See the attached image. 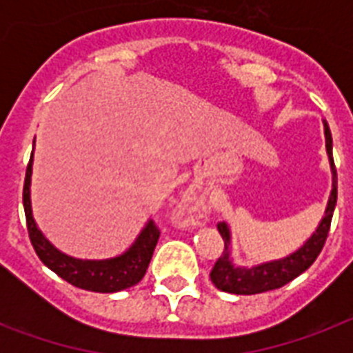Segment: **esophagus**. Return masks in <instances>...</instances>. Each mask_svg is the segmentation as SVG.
<instances>
[{
    "label": "esophagus",
    "mask_w": 353,
    "mask_h": 353,
    "mask_svg": "<svg viewBox=\"0 0 353 353\" xmlns=\"http://www.w3.org/2000/svg\"><path fill=\"white\" fill-rule=\"evenodd\" d=\"M183 207L187 210H196L198 209V203H196V194L187 192L183 196Z\"/></svg>",
    "instance_id": "34e87169"
}]
</instances>
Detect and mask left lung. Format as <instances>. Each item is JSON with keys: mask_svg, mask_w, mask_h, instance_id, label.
Returning a JSON list of instances; mask_svg holds the SVG:
<instances>
[{"mask_svg": "<svg viewBox=\"0 0 353 353\" xmlns=\"http://www.w3.org/2000/svg\"><path fill=\"white\" fill-rule=\"evenodd\" d=\"M324 135H326V152H328L334 183H332V194H330L328 207L324 212V218L319 223L317 231L313 232L312 238L290 256L271 260V262L258 263L252 268H236L229 258V243H231V232L227 223H218V231L225 241V251L218 260L214 268L210 271L212 284L221 291L234 293V295H256L263 291L279 290L282 285L290 284L299 274H302L312 265L323 251L326 238H328L330 225H332V216H334L335 203H337V170H335L334 157H332V132H330L328 122L324 121Z\"/></svg>", "mask_w": 353, "mask_h": 353, "instance_id": "obj_1", "label": "left lung"}]
</instances>
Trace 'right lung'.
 <instances>
[{"label":"right lung","mask_w":353,"mask_h":353,"mask_svg":"<svg viewBox=\"0 0 353 353\" xmlns=\"http://www.w3.org/2000/svg\"><path fill=\"white\" fill-rule=\"evenodd\" d=\"M30 176H32V155L25 172L23 209L30 243L47 268L74 288L95 291V293H115L132 288L143 280L161 234L154 221L150 220L146 223L137 240L133 241V245L126 252H122L121 256L108 258V260H79L68 256L58 251L36 227L30 209Z\"/></svg>","instance_id":"add662e5"}]
</instances>
